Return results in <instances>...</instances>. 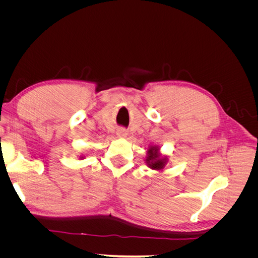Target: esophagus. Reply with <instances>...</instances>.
Listing matches in <instances>:
<instances>
[{
    "label": "esophagus",
    "mask_w": 258,
    "mask_h": 258,
    "mask_svg": "<svg viewBox=\"0 0 258 258\" xmlns=\"http://www.w3.org/2000/svg\"><path fill=\"white\" fill-rule=\"evenodd\" d=\"M117 136L120 137V138H124V137H126V136H127V131H126V129L119 128L118 130H117Z\"/></svg>",
    "instance_id": "34e87169"
}]
</instances>
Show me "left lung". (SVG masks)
Instances as JSON below:
<instances>
[{
    "label": "left lung",
    "instance_id": "1",
    "mask_svg": "<svg viewBox=\"0 0 258 258\" xmlns=\"http://www.w3.org/2000/svg\"><path fill=\"white\" fill-rule=\"evenodd\" d=\"M146 163L148 167L155 169V170H161L166 165V158H159L158 155V147L152 146L150 150L147 151V157Z\"/></svg>",
    "mask_w": 258,
    "mask_h": 258
}]
</instances>
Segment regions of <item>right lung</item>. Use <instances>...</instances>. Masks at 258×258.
<instances>
[{"label":"right lung","instance_id":"right-lung-1","mask_svg":"<svg viewBox=\"0 0 258 258\" xmlns=\"http://www.w3.org/2000/svg\"><path fill=\"white\" fill-rule=\"evenodd\" d=\"M82 158H83V157H82Z\"/></svg>","mask_w":258,"mask_h":258}]
</instances>
